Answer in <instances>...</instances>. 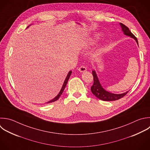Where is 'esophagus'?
<instances>
[{"instance_id":"esophagus-1","label":"esophagus","mask_w":150,"mask_h":150,"mask_svg":"<svg viewBox=\"0 0 150 150\" xmlns=\"http://www.w3.org/2000/svg\"><path fill=\"white\" fill-rule=\"evenodd\" d=\"M79 70L80 72H84V71H86L87 70V69H86V67L82 66H81V67H80L79 68Z\"/></svg>"}]
</instances>
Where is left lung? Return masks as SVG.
<instances>
[{
    "label": "left lung",
    "mask_w": 150,
    "mask_h": 150,
    "mask_svg": "<svg viewBox=\"0 0 150 150\" xmlns=\"http://www.w3.org/2000/svg\"><path fill=\"white\" fill-rule=\"evenodd\" d=\"M121 28H122V30L124 32V34L125 35H127L128 36H129L132 38H133L137 42V45H138L137 39L135 36L131 32V31L129 30L128 28L124 24L120 23ZM93 76V79H94V83L93 86L91 87V90L92 93L98 98L103 100V101H115L120 99L121 98L123 97L124 96H125L128 91H127L125 93H122V94H113L111 93H110L105 90H104L103 87L101 86L99 80L97 77V74L94 70L92 71Z\"/></svg>",
    "instance_id": "left-lung-1"
}]
</instances>
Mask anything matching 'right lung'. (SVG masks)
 <instances>
[{
  "label": "right lung",
  "mask_w": 150,
  "mask_h": 150,
  "mask_svg": "<svg viewBox=\"0 0 150 150\" xmlns=\"http://www.w3.org/2000/svg\"><path fill=\"white\" fill-rule=\"evenodd\" d=\"M28 27H29V26H28ZM71 71H70L69 72V73H68V74H67V77H66V79H65V80H64V83H63V86H62V88H61V90H60V91L59 92V93L58 94V95H57L56 97H54L53 99H52V100H50V101H49V102H47V103H50L54 102V101L57 100L59 98V97H60V96H61L62 94L63 93V91H64V88H65V87H66V84H67V81H68V80H69V78H70V76H71Z\"/></svg>",
  "instance_id": "right-lung-1"
}]
</instances>
